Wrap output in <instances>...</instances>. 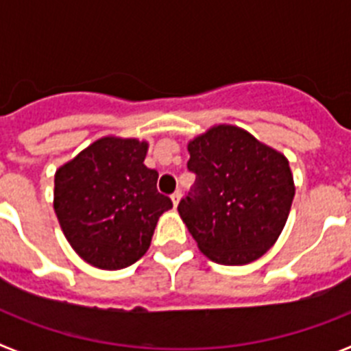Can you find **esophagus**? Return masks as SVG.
I'll return each mask as SVG.
<instances>
[{
	"label": "esophagus",
	"mask_w": 351,
	"mask_h": 351,
	"mask_svg": "<svg viewBox=\"0 0 351 351\" xmlns=\"http://www.w3.org/2000/svg\"><path fill=\"white\" fill-rule=\"evenodd\" d=\"M170 198H172V202H173V206H178V204H179V200H181V191H173V193H172V197H170Z\"/></svg>",
	"instance_id": "esophagus-1"
}]
</instances>
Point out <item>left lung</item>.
I'll return each mask as SVG.
<instances>
[{
	"mask_svg": "<svg viewBox=\"0 0 351 351\" xmlns=\"http://www.w3.org/2000/svg\"><path fill=\"white\" fill-rule=\"evenodd\" d=\"M195 184L178 210L204 255L244 265L280 237L295 195L288 160L244 130L219 125L188 144Z\"/></svg>",
	"mask_w": 351,
	"mask_h": 351,
	"instance_id": "obj_1",
	"label": "left lung"
}]
</instances>
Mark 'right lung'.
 Returning a JSON list of instances; mask_svg holds the SVG:
<instances>
[{"instance_id": "right-lung-1", "label": "right lung", "mask_w": 351, "mask_h": 351, "mask_svg": "<svg viewBox=\"0 0 351 351\" xmlns=\"http://www.w3.org/2000/svg\"><path fill=\"white\" fill-rule=\"evenodd\" d=\"M147 144L105 137L56 172L54 210L77 255L117 271L144 256L158 218L172 200L156 188L158 172L144 165Z\"/></svg>"}]
</instances>
